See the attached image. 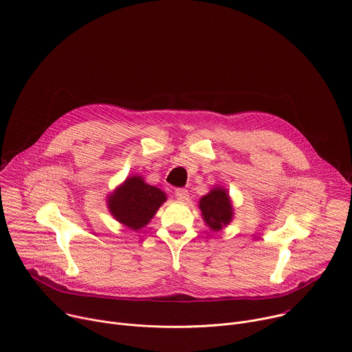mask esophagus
<instances>
[{"label":"esophagus","mask_w":352,"mask_h":352,"mask_svg":"<svg viewBox=\"0 0 352 352\" xmlns=\"http://www.w3.org/2000/svg\"><path fill=\"white\" fill-rule=\"evenodd\" d=\"M175 196H177L178 200H181V202H186L188 197H189V193H188L186 189H177Z\"/></svg>","instance_id":"obj_1"}]
</instances>
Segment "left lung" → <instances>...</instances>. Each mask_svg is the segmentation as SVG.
Instances as JSON below:
<instances>
[{
	"label": "left lung",
	"mask_w": 352,
	"mask_h": 352,
	"mask_svg": "<svg viewBox=\"0 0 352 352\" xmlns=\"http://www.w3.org/2000/svg\"><path fill=\"white\" fill-rule=\"evenodd\" d=\"M199 209L202 212L205 223L213 231H220L223 227L228 226L234 216L230 195L223 186L212 189L200 199Z\"/></svg>",
	"instance_id": "8db88e82"
}]
</instances>
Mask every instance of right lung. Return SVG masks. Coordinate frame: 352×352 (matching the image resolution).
Segmentation results:
<instances>
[{
    "mask_svg": "<svg viewBox=\"0 0 352 352\" xmlns=\"http://www.w3.org/2000/svg\"><path fill=\"white\" fill-rule=\"evenodd\" d=\"M166 193L148 185L142 177H128L109 197L107 206L117 221L131 230L144 227L166 202Z\"/></svg>",
    "mask_w": 352,
    "mask_h": 352,
    "instance_id": "1",
    "label": "right lung"
}]
</instances>
